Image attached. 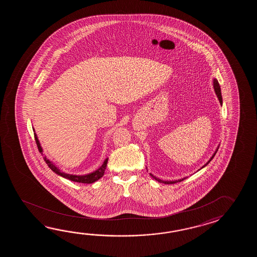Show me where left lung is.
Masks as SVG:
<instances>
[{"mask_svg":"<svg viewBox=\"0 0 257 257\" xmlns=\"http://www.w3.org/2000/svg\"><path fill=\"white\" fill-rule=\"evenodd\" d=\"M213 84H214V89H215V92H216V94H217V96H218V100H219V103L220 104H222V97H221V93H220V86H219V83H218V81L216 80V79H214L213 81ZM217 152H218V150L216 151V153H214L213 156L210 158V160L208 161V163L207 164H205L203 167H205L207 164H208V163L212 160V159L214 158V156H215V154L217 153ZM202 167V168H203ZM151 176L152 177H153L154 179L156 181H158V182H160V183H164V184H167V185H169V184H175V183H177V182H181V181H184V179H186V177L185 178H183V179H180V180H176V181H163L161 180V179H159V178H157V177H155L154 175H152L151 174Z\"/></svg>","mask_w":257,"mask_h":257,"instance_id":"obj_1","label":"left lung"}]
</instances>
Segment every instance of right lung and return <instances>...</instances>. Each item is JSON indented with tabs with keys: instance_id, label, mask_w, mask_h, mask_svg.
<instances>
[{
	"instance_id": "obj_1",
	"label": "right lung",
	"mask_w": 257,
	"mask_h": 257,
	"mask_svg": "<svg viewBox=\"0 0 257 257\" xmlns=\"http://www.w3.org/2000/svg\"><path fill=\"white\" fill-rule=\"evenodd\" d=\"M34 136H35L36 143H37V146H38L39 152L42 153V148L40 146V143H39L38 137L36 135V133H34ZM43 158L44 161L46 162V164H48V166H49V168L52 170L54 173H56L57 175H60V176H62V177H64V178H67V179H69V180L73 181V182H78V183H82V184H92L93 182H95V181L100 179V178L104 175V170L106 168V164H107V161H108V158L105 159L103 165H102L99 169L94 171L92 174H89V175H72L61 172V171L58 169V168L55 166L54 164H52L49 160H48L46 157H43Z\"/></svg>"
}]
</instances>
